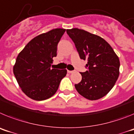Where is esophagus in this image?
<instances>
[{"mask_svg":"<svg viewBox=\"0 0 134 134\" xmlns=\"http://www.w3.org/2000/svg\"><path fill=\"white\" fill-rule=\"evenodd\" d=\"M68 72L70 73V74H71V73H74V70H68Z\"/></svg>","mask_w":134,"mask_h":134,"instance_id":"1","label":"esophagus"}]
</instances>
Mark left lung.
<instances>
[{
    "label": "left lung",
    "mask_w": 134,
    "mask_h": 134,
    "mask_svg": "<svg viewBox=\"0 0 134 134\" xmlns=\"http://www.w3.org/2000/svg\"><path fill=\"white\" fill-rule=\"evenodd\" d=\"M80 59L87 60V70L80 72L82 80L76 84L78 93L88 100L103 97L113 88L119 74V58L102 37L77 28L66 30Z\"/></svg>",
    "instance_id": "obj_1"
}]
</instances>
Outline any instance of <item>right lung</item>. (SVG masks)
Listing matches in <instances>:
<instances>
[{
  "label": "right lung",
  "mask_w": 134,
  "mask_h": 134,
  "mask_svg": "<svg viewBox=\"0 0 134 134\" xmlns=\"http://www.w3.org/2000/svg\"><path fill=\"white\" fill-rule=\"evenodd\" d=\"M64 29H54L31 40L19 54L13 73L23 93L31 99L43 100L52 97L67 70L52 68L53 58Z\"/></svg>",
  "instance_id": "obj_1"
}]
</instances>
